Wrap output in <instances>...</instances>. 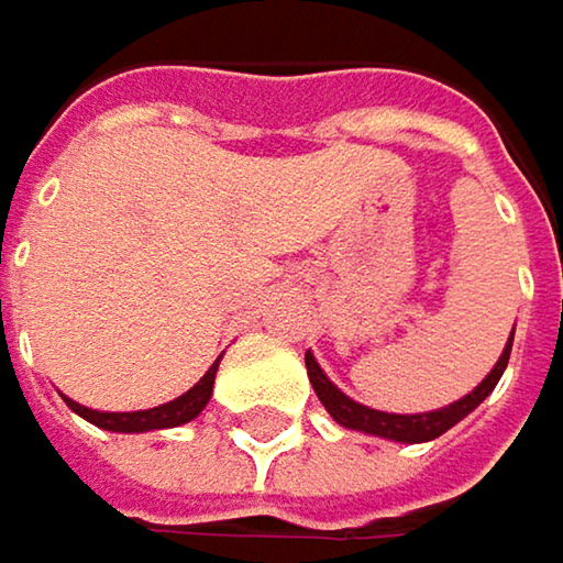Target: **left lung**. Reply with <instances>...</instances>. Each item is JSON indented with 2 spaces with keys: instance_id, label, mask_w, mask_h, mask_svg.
Returning <instances> with one entry per match:
<instances>
[{
  "instance_id": "1",
  "label": "left lung",
  "mask_w": 563,
  "mask_h": 563,
  "mask_svg": "<svg viewBox=\"0 0 563 563\" xmlns=\"http://www.w3.org/2000/svg\"><path fill=\"white\" fill-rule=\"evenodd\" d=\"M511 341H515V328H511V338H508L498 364L488 371V377L472 394H465L462 400H455L449 407H439V410H429V413H384V410H374V407H364V404L351 400L341 387L331 384V377L321 371V364L314 361L311 351L305 354V367H308V380H311L321 407L341 422L344 429H357V432L380 435V439H390V442H429V439H439L445 429H452L459 420H465L495 390V384L501 380V374L508 367Z\"/></svg>"
}]
</instances>
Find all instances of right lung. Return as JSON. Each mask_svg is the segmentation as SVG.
<instances>
[{
  "label": "right lung",
  "instance_id": "1",
  "mask_svg": "<svg viewBox=\"0 0 563 563\" xmlns=\"http://www.w3.org/2000/svg\"><path fill=\"white\" fill-rule=\"evenodd\" d=\"M219 361H222V357H216V364L202 374V380H199L196 387H189L183 397H176V400H169V404H159V407H153V410H137V413H101V410L81 407V404H75V400H68V397H65V404H68L81 420L95 422V426H101V429H111V432H153V429H173V426H183V422L196 420V417L206 410V404H209V397H212V384H216Z\"/></svg>",
  "mask_w": 563,
  "mask_h": 563
}]
</instances>
